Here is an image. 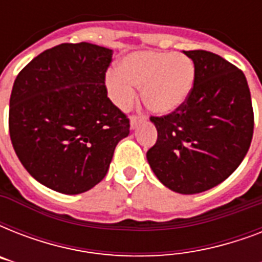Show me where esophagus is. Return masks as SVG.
I'll use <instances>...</instances> for the list:
<instances>
[{
    "label": "esophagus",
    "mask_w": 262,
    "mask_h": 262,
    "mask_svg": "<svg viewBox=\"0 0 262 262\" xmlns=\"http://www.w3.org/2000/svg\"><path fill=\"white\" fill-rule=\"evenodd\" d=\"M144 119H145V117H144V115H141V117H137V115H132V117H130V127H132V129H135V127L137 126L140 122H143Z\"/></svg>",
    "instance_id": "34e87169"
}]
</instances>
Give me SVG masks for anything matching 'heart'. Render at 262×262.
<instances>
[{
  "label": "heart",
  "instance_id": "b5f03b06",
  "mask_svg": "<svg viewBox=\"0 0 262 262\" xmlns=\"http://www.w3.org/2000/svg\"><path fill=\"white\" fill-rule=\"evenodd\" d=\"M194 63L187 55L174 51H137L121 61L119 69L106 75L111 100L127 108L144 87L145 106L158 114H170L182 106L194 84Z\"/></svg>",
  "mask_w": 262,
  "mask_h": 262
}]
</instances>
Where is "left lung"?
<instances>
[{"mask_svg":"<svg viewBox=\"0 0 262 262\" xmlns=\"http://www.w3.org/2000/svg\"><path fill=\"white\" fill-rule=\"evenodd\" d=\"M195 68L186 102L163 117L148 163L172 191L195 194L227 179L244 160L254 127L252 98L244 72L205 50L183 51Z\"/></svg>","mask_w":262,"mask_h":262,"instance_id":"left-lung-1","label":"left lung"}]
</instances>
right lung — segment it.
I'll use <instances>...</instances> for the list:
<instances>
[{
    "label": "right lung",
    "mask_w": 262,
    "mask_h": 262,
    "mask_svg": "<svg viewBox=\"0 0 262 262\" xmlns=\"http://www.w3.org/2000/svg\"><path fill=\"white\" fill-rule=\"evenodd\" d=\"M113 50L62 43L35 57L14 80L9 102L12 145L38 182L79 194L107 174L129 118L107 98Z\"/></svg>",
    "instance_id": "1"
}]
</instances>
